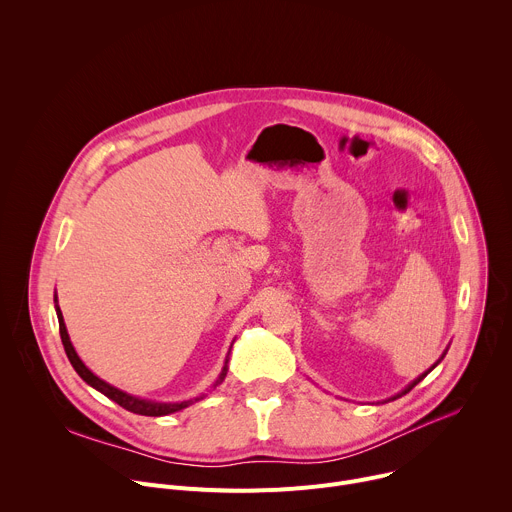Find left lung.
<instances>
[{
    "instance_id": "1",
    "label": "left lung",
    "mask_w": 512,
    "mask_h": 512,
    "mask_svg": "<svg viewBox=\"0 0 512 512\" xmlns=\"http://www.w3.org/2000/svg\"><path fill=\"white\" fill-rule=\"evenodd\" d=\"M444 356H446V352H444V354H442V358H444ZM442 358H440V360H442ZM440 360H437V362H440ZM437 362H435V364H433V367H431V369H435V367H437ZM431 369H429V371H431ZM429 371H427V373H429ZM427 373H423V375H419V377H417V379H415V381H413V383H411V385H409V387H405V389H403V391H401V393H399V395H395V397H393V399H397V397H401V395H405V393H409V391H411V389H413V387H415V385H417V383H419V381H423V379H425V377H427ZM393 399H391V401H393Z\"/></svg>"
}]
</instances>
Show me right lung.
<instances>
[{
	"mask_svg": "<svg viewBox=\"0 0 512 512\" xmlns=\"http://www.w3.org/2000/svg\"><path fill=\"white\" fill-rule=\"evenodd\" d=\"M54 302H56V300H54ZM56 316H58V328H60V338H62V344H64V352H66V356H68V360H70V364H72V369H75V371L79 373V377H81L87 385H91L93 389L101 391L105 397H109L111 401H115V403H117V405H121L123 409L131 411V413H137V415L162 417V415H168V413L180 411V409H184V407L192 405L194 401L202 399V397H196V399H188V401H180V403H158V401H148V399H141V397H133V395H129V393H125V391H121V389H117V387H113V385H109V383L101 381L97 375H93V373L85 367V362L79 358V354H77L75 346H72V342H70V338H68V332H66V326H64L62 312H60L58 304H56ZM227 362H229V360H225V367H223L221 375H218V379H216L214 387H216V385H221V383L225 381V377H227Z\"/></svg>",
	"mask_w": 512,
	"mask_h": 512,
	"instance_id": "obj_1",
	"label": "right lung"
}]
</instances>
